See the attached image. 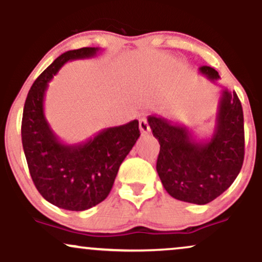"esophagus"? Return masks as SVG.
<instances>
[{
	"label": "esophagus",
	"instance_id": "obj_1",
	"mask_svg": "<svg viewBox=\"0 0 262 262\" xmlns=\"http://www.w3.org/2000/svg\"><path fill=\"white\" fill-rule=\"evenodd\" d=\"M139 128H140V132L143 134H148L150 132V125H149V122L146 118H140L139 121Z\"/></svg>",
	"mask_w": 262,
	"mask_h": 262
}]
</instances>
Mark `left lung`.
I'll use <instances>...</instances> for the list:
<instances>
[{
  "label": "left lung",
  "mask_w": 262,
  "mask_h": 262,
  "mask_svg": "<svg viewBox=\"0 0 262 262\" xmlns=\"http://www.w3.org/2000/svg\"><path fill=\"white\" fill-rule=\"evenodd\" d=\"M209 80L218 71L201 66ZM152 134L160 144L156 171L171 197L207 204L230 187L244 161V114L235 92L222 91L212 137L198 140L187 127L159 116H149Z\"/></svg>",
  "instance_id": "left-lung-1"
}]
</instances>
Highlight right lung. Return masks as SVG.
Listing matches in <instances>:
<instances>
[{"label": "right lung", "instance_id": "obj_1", "mask_svg": "<svg viewBox=\"0 0 262 262\" xmlns=\"http://www.w3.org/2000/svg\"><path fill=\"white\" fill-rule=\"evenodd\" d=\"M98 52L100 48H81L61 54L34 81L23 108L22 144L35 187L48 202L76 212L106 200L119 166L140 137L134 119L69 145L45 119L44 96L54 75L68 61L93 58Z\"/></svg>", "mask_w": 262, "mask_h": 262}]
</instances>
